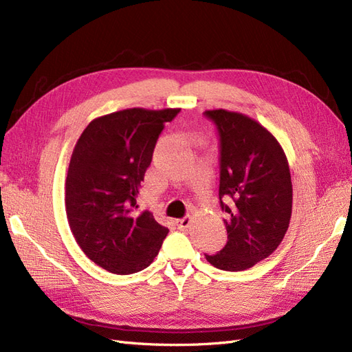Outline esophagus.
Wrapping results in <instances>:
<instances>
[{
  "mask_svg": "<svg viewBox=\"0 0 352 352\" xmlns=\"http://www.w3.org/2000/svg\"><path fill=\"white\" fill-rule=\"evenodd\" d=\"M176 223H177V226H179L180 229H186V228L190 226V223H192V217L186 216V217H182V219H177Z\"/></svg>",
  "mask_w": 352,
  "mask_h": 352,
  "instance_id": "1",
  "label": "esophagus"
}]
</instances>
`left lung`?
<instances>
[{
  "mask_svg": "<svg viewBox=\"0 0 352 352\" xmlns=\"http://www.w3.org/2000/svg\"><path fill=\"white\" fill-rule=\"evenodd\" d=\"M206 116L220 135L219 198L228 212L225 248L206 258L220 270H247L273 254L289 228V164L273 133L247 114L217 109Z\"/></svg>",
  "mask_w": 352,
  "mask_h": 352,
  "instance_id": "1",
  "label": "left lung"
}]
</instances>
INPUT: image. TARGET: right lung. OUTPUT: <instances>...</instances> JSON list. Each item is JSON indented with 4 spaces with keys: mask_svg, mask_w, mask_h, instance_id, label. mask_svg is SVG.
<instances>
[{
    "mask_svg": "<svg viewBox=\"0 0 352 352\" xmlns=\"http://www.w3.org/2000/svg\"><path fill=\"white\" fill-rule=\"evenodd\" d=\"M180 109H126L94 119L72 153L65 184L70 230L100 267L131 274L150 265L168 229L136 199L164 123Z\"/></svg>",
    "mask_w": 352,
    "mask_h": 352,
    "instance_id": "1",
    "label": "right lung"
}]
</instances>
